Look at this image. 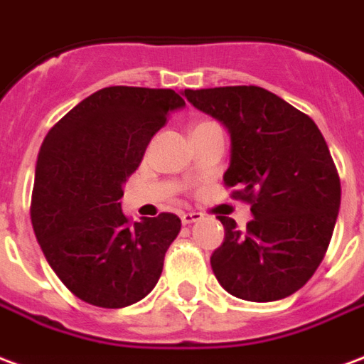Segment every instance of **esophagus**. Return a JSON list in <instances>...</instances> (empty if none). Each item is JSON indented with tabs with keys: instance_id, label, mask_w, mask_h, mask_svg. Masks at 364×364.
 Masks as SVG:
<instances>
[{
	"instance_id": "34e87169",
	"label": "esophagus",
	"mask_w": 364,
	"mask_h": 364,
	"mask_svg": "<svg viewBox=\"0 0 364 364\" xmlns=\"http://www.w3.org/2000/svg\"><path fill=\"white\" fill-rule=\"evenodd\" d=\"M203 219V215L198 213V211H188V213L182 215V223L184 225H192V223H198Z\"/></svg>"
}]
</instances>
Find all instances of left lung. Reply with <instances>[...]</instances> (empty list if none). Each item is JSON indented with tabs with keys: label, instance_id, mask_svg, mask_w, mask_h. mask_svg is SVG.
<instances>
[{
	"label": "left lung",
	"instance_id": "left-lung-1",
	"mask_svg": "<svg viewBox=\"0 0 364 364\" xmlns=\"http://www.w3.org/2000/svg\"><path fill=\"white\" fill-rule=\"evenodd\" d=\"M225 124L230 164L225 184L254 215L246 230L219 215L225 240L211 267L227 293L272 302L296 293L323 259L341 203L338 171L314 120L262 87L182 92Z\"/></svg>",
	"mask_w": 364,
	"mask_h": 364
}]
</instances>
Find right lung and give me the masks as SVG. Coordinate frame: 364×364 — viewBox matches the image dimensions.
<instances>
[{
    "label": "right lung",
    "instance_id": "right-lung-1",
    "mask_svg": "<svg viewBox=\"0 0 364 364\" xmlns=\"http://www.w3.org/2000/svg\"><path fill=\"white\" fill-rule=\"evenodd\" d=\"M186 102L172 89L106 87L81 100L42 141L31 219L48 264L81 301L124 309L153 291L182 223H132L124 184L151 137Z\"/></svg>",
    "mask_w": 364,
    "mask_h": 364
}]
</instances>
